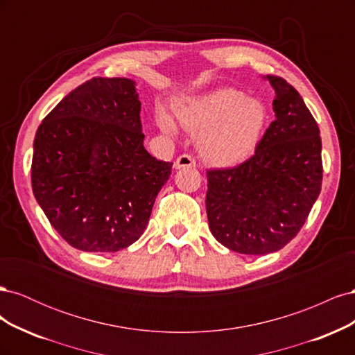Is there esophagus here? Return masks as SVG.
I'll use <instances>...</instances> for the list:
<instances>
[{"label":"esophagus","mask_w":355,"mask_h":355,"mask_svg":"<svg viewBox=\"0 0 355 355\" xmlns=\"http://www.w3.org/2000/svg\"><path fill=\"white\" fill-rule=\"evenodd\" d=\"M176 168H185V167H196V159L188 154H182L175 161Z\"/></svg>","instance_id":"1"}]
</instances>
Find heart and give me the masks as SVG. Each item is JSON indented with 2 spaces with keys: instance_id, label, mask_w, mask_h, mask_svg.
<instances>
[{
  "instance_id": "b5f03b06",
  "label": "heart",
  "mask_w": 355,
  "mask_h": 355,
  "mask_svg": "<svg viewBox=\"0 0 355 355\" xmlns=\"http://www.w3.org/2000/svg\"><path fill=\"white\" fill-rule=\"evenodd\" d=\"M180 125L198 136V148L204 159L213 166L232 167L250 158L259 145L268 124V110L261 101L245 93L223 87L176 105ZM157 123L167 135L178 128L164 111L157 114Z\"/></svg>"
}]
</instances>
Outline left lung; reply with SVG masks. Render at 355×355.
Segmentation results:
<instances>
[{"label": "left lung", "mask_w": 355, "mask_h": 355, "mask_svg": "<svg viewBox=\"0 0 355 355\" xmlns=\"http://www.w3.org/2000/svg\"><path fill=\"white\" fill-rule=\"evenodd\" d=\"M275 90V120L254 154L230 168L207 170L209 228L241 254L283 249L304 227L321 191L320 128L297 90L266 75Z\"/></svg>", "instance_id": "left-lung-1"}]
</instances>
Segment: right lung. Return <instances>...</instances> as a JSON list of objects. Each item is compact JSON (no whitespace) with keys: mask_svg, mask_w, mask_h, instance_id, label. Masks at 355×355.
<instances>
[{"mask_svg":"<svg viewBox=\"0 0 355 355\" xmlns=\"http://www.w3.org/2000/svg\"><path fill=\"white\" fill-rule=\"evenodd\" d=\"M135 81L94 77L40 124L32 191L51 227L83 252L123 250L144 234L173 163L144 148Z\"/></svg>","mask_w":355,"mask_h":355,"instance_id":"1","label":"right lung"}]
</instances>
